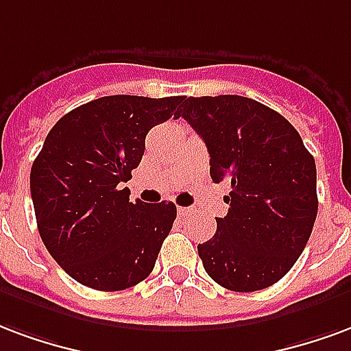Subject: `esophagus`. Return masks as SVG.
Masks as SVG:
<instances>
[{"instance_id": "34e87169", "label": "esophagus", "mask_w": 351, "mask_h": 351, "mask_svg": "<svg viewBox=\"0 0 351 351\" xmlns=\"http://www.w3.org/2000/svg\"><path fill=\"white\" fill-rule=\"evenodd\" d=\"M178 213L181 215V217H189V215L196 213V209H193V207H179Z\"/></svg>"}]
</instances>
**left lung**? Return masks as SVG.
<instances>
[{
    "instance_id": "8db88e82",
    "label": "left lung",
    "mask_w": 351,
    "mask_h": 351,
    "mask_svg": "<svg viewBox=\"0 0 351 351\" xmlns=\"http://www.w3.org/2000/svg\"><path fill=\"white\" fill-rule=\"evenodd\" d=\"M207 145L215 183L228 181V215L198 245L204 269L232 291L269 288L293 267L318 213L316 162L286 117L239 95L181 97Z\"/></svg>"
}]
</instances>
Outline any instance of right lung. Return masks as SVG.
Returning <instances> with one entry per match:
<instances>
[{
  "mask_svg": "<svg viewBox=\"0 0 351 351\" xmlns=\"http://www.w3.org/2000/svg\"><path fill=\"white\" fill-rule=\"evenodd\" d=\"M181 97L110 95L56 123L29 176L40 239L76 282L127 290L149 275L178 209L129 202L127 183L155 125L176 116Z\"/></svg>",
  "mask_w": 351,
  "mask_h": 351,
  "instance_id": "add662e5",
  "label": "right lung"
}]
</instances>
